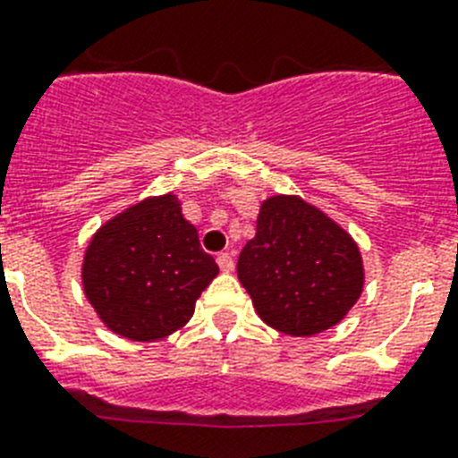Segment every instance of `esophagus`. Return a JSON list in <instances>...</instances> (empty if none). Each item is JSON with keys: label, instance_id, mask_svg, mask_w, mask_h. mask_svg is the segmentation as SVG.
Listing matches in <instances>:
<instances>
[{"label": "esophagus", "instance_id": "1", "mask_svg": "<svg viewBox=\"0 0 458 458\" xmlns=\"http://www.w3.org/2000/svg\"><path fill=\"white\" fill-rule=\"evenodd\" d=\"M217 264H220V269L225 271V274H232L233 271L232 252H222V255H217Z\"/></svg>", "mask_w": 458, "mask_h": 458}]
</instances>
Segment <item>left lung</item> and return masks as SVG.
<instances>
[{
    "label": "left lung",
    "instance_id": "left-lung-1",
    "mask_svg": "<svg viewBox=\"0 0 458 458\" xmlns=\"http://www.w3.org/2000/svg\"><path fill=\"white\" fill-rule=\"evenodd\" d=\"M236 269L257 316L290 337H313L342 323L365 285L353 236L320 208L288 194L262 201L255 238Z\"/></svg>",
    "mask_w": 458,
    "mask_h": 458
}]
</instances>
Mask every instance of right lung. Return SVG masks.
<instances>
[{
    "instance_id": "add662e5",
    "label": "right lung",
    "mask_w": 458,
    "mask_h": 458,
    "mask_svg": "<svg viewBox=\"0 0 458 458\" xmlns=\"http://www.w3.org/2000/svg\"><path fill=\"white\" fill-rule=\"evenodd\" d=\"M220 274L175 194L149 196L93 233L81 283L105 327L133 342H154L184 327L196 300Z\"/></svg>"
}]
</instances>
